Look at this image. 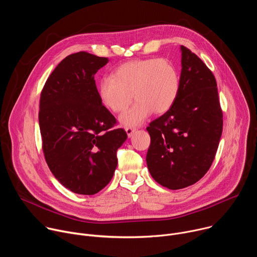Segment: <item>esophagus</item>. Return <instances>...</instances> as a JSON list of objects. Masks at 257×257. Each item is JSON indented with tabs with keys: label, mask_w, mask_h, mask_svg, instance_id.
Instances as JSON below:
<instances>
[{
	"label": "esophagus",
	"mask_w": 257,
	"mask_h": 257,
	"mask_svg": "<svg viewBox=\"0 0 257 257\" xmlns=\"http://www.w3.org/2000/svg\"><path fill=\"white\" fill-rule=\"evenodd\" d=\"M125 131H126L128 137H131L134 134V132L136 131V129L132 128V127H127V128H125Z\"/></svg>",
	"instance_id": "1"
}]
</instances>
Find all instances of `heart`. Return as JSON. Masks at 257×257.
Segmentation results:
<instances>
[{
    "label": "heart",
    "mask_w": 257,
    "mask_h": 257,
    "mask_svg": "<svg viewBox=\"0 0 257 257\" xmlns=\"http://www.w3.org/2000/svg\"><path fill=\"white\" fill-rule=\"evenodd\" d=\"M180 78L175 65L167 59H135L120 65L112 77H103L98 83L101 103L113 113H122L130 105L133 96L136 103L120 117L125 127L142 124L154 112L165 114L175 103Z\"/></svg>",
    "instance_id": "b5f03b06"
}]
</instances>
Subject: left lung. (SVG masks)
<instances>
[{
	"mask_svg": "<svg viewBox=\"0 0 257 257\" xmlns=\"http://www.w3.org/2000/svg\"><path fill=\"white\" fill-rule=\"evenodd\" d=\"M181 50V76L173 106L146 128V164L164 187L193 185L209 170L223 131V112L212 72L189 49Z\"/></svg>",
	"mask_w": 257,
	"mask_h": 257,
	"instance_id": "obj_1",
	"label": "left lung"
}]
</instances>
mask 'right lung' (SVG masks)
Instances as JSON below:
<instances>
[{
    "label": "right lung",
    "mask_w": 257,
    "mask_h": 257,
    "mask_svg": "<svg viewBox=\"0 0 257 257\" xmlns=\"http://www.w3.org/2000/svg\"><path fill=\"white\" fill-rule=\"evenodd\" d=\"M107 58L79 52L66 57L48 78L40 101V129L46 162L70 191L93 195L117 168V151L127 139L102 105L95 73Z\"/></svg>",
    "instance_id": "1"
}]
</instances>
